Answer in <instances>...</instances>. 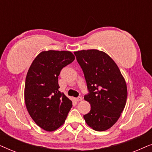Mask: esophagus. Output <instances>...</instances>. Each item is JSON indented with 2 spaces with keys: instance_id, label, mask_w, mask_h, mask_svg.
<instances>
[{
  "instance_id": "34e87169",
  "label": "esophagus",
  "mask_w": 152,
  "mask_h": 152,
  "mask_svg": "<svg viewBox=\"0 0 152 152\" xmlns=\"http://www.w3.org/2000/svg\"><path fill=\"white\" fill-rule=\"evenodd\" d=\"M82 97H78L75 98V101L77 102H80V101H82Z\"/></svg>"
}]
</instances>
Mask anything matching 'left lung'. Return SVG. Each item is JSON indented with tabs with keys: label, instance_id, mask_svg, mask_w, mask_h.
I'll use <instances>...</instances> for the list:
<instances>
[{
	"label": "left lung",
	"instance_id": "obj_1",
	"mask_svg": "<svg viewBox=\"0 0 152 152\" xmlns=\"http://www.w3.org/2000/svg\"><path fill=\"white\" fill-rule=\"evenodd\" d=\"M74 54L84 72L89 91L84 99L91 104V111L84 115L85 122L97 132L109 129L125 107V80L117 64L104 52L82 50Z\"/></svg>",
	"mask_w": 152,
	"mask_h": 152
}]
</instances>
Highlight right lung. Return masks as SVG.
<instances>
[{
  "mask_svg": "<svg viewBox=\"0 0 152 152\" xmlns=\"http://www.w3.org/2000/svg\"><path fill=\"white\" fill-rule=\"evenodd\" d=\"M75 57L70 51H42L32 61L25 84V103L30 117L45 131L64 124L72 103L59 91L58 76Z\"/></svg>",
  "mask_w": 152,
  "mask_h": 152,
  "instance_id": "add662e5",
  "label": "right lung"
}]
</instances>
